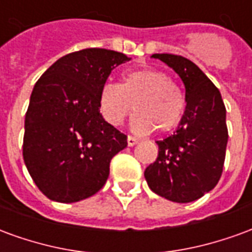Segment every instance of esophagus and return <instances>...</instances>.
Wrapping results in <instances>:
<instances>
[{
  "label": "esophagus",
  "mask_w": 252,
  "mask_h": 252,
  "mask_svg": "<svg viewBox=\"0 0 252 252\" xmlns=\"http://www.w3.org/2000/svg\"><path fill=\"white\" fill-rule=\"evenodd\" d=\"M126 143H128V146H129V147H132V146L137 144V139H135L133 136H128L126 137Z\"/></svg>",
  "instance_id": "1"
}]
</instances>
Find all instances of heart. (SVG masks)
<instances>
[{
    "label": "heart",
    "mask_w": 252,
    "mask_h": 252,
    "mask_svg": "<svg viewBox=\"0 0 252 252\" xmlns=\"http://www.w3.org/2000/svg\"><path fill=\"white\" fill-rule=\"evenodd\" d=\"M132 129L137 133L169 132L180 124L185 112V97L166 72L140 68L124 74L121 85L106 82L99 90L98 106L104 120L121 126L131 113Z\"/></svg>",
    "instance_id": "1"
}]
</instances>
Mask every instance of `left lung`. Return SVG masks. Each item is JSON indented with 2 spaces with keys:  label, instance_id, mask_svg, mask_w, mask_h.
<instances>
[{
  "label": "left lung",
  "instance_id": "1",
  "mask_svg": "<svg viewBox=\"0 0 252 252\" xmlns=\"http://www.w3.org/2000/svg\"><path fill=\"white\" fill-rule=\"evenodd\" d=\"M153 58L174 70L185 85L186 109L177 131L158 140V158L144 177L150 189L174 202H191L220 180L228 129L221 94L194 63L173 54Z\"/></svg>",
  "mask_w": 252,
  "mask_h": 252
}]
</instances>
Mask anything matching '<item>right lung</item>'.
<instances>
[{
  "label": "right lung",
  "mask_w": 252,
  "mask_h": 252,
  "mask_svg": "<svg viewBox=\"0 0 252 252\" xmlns=\"http://www.w3.org/2000/svg\"><path fill=\"white\" fill-rule=\"evenodd\" d=\"M131 61L105 48L67 54L47 70L25 113L23 158L43 194L77 202L102 189L126 136L99 113V90L113 68Z\"/></svg>",
  "instance_id": "1"
}]
</instances>
